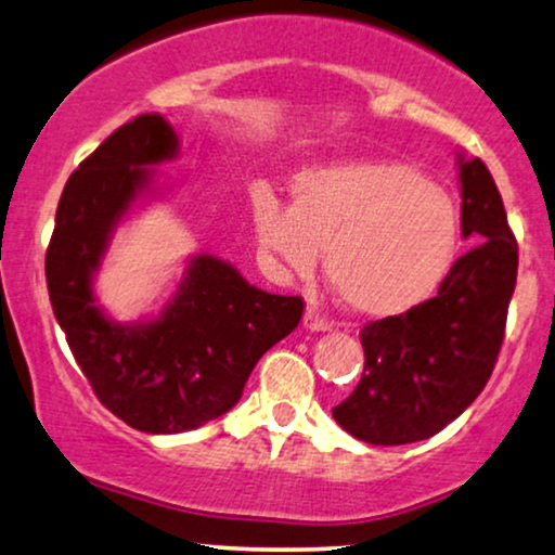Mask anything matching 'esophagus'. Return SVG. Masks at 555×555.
Wrapping results in <instances>:
<instances>
[{
  "mask_svg": "<svg viewBox=\"0 0 555 555\" xmlns=\"http://www.w3.org/2000/svg\"><path fill=\"white\" fill-rule=\"evenodd\" d=\"M304 326H307L309 332H326L332 330V322L326 317H322V311L317 307H307V311H304Z\"/></svg>",
  "mask_w": 555,
  "mask_h": 555,
  "instance_id": "34e87169",
  "label": "esophagus"
}]
</instances>
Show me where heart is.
<instances>
[{"mask_svg": "<svg viewBox=\"0 0 555 555\" xmlns=\"http://www.w3.org/2000/svg\"><path fill=\"white\" fill-rule=\"evenodd\" d=\"M259 244L281 267L324 274L347 309L397 317L430 296L455 261L457 206L440 183L400 160H352L296 176L294 203L254 198Z\"/></svg>", "mask_w": 555, "mask_h": 555, "instance_id": "heart-1", "label": "heart"}]
</instances>
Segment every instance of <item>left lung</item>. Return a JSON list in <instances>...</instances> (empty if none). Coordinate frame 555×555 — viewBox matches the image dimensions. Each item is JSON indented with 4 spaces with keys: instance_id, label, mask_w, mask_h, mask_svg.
<instances>
[{
    "instance_id": "left-lung-1",
    "label": "left lung",
    "mask_w": 555,
    "mask_h": 555,
    "mask_svg": "<svg viewBox=\"0 0 555 555\" xmlns=\"http://www.w3.org/2000/svg\"><path fill=\"white\" fill-rule=\"evenodd\" d=\"M460 225L475 246L452 263L433 299L359 332L362 379L332 410L357 440H427L463 415L493 374L518 276V244L480 158L460 155Z\"/></svg>"
}]
</instances>
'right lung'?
<instances>
[{
    "label": "right lung",
    "instance_id": "add662e5",
    "mask_svg": "<svg viewBox=\"0 0 555 555\" xmlns=\"http://www.w3.org/2000/svg\"><path fill=\"white\" fill-rule=\"evenodd\" d=\"M178 135L158 113L120 125L69 176L47 246V288L75 362L122 423L173 435L221 417L256 362L299 324L301 296L248 284L231 263L193 256L173 299L151 322L118 324L92 292L100 261L153 166L173 160Z\"/></svg>",
    "mask_w": 555,
    "mask_h": 555
}]
</instances>
